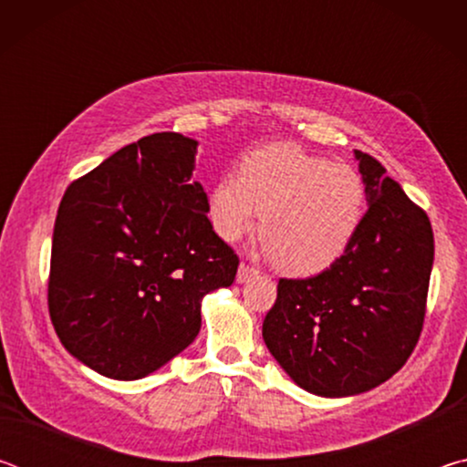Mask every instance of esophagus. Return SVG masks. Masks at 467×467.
I'll return each instance as SVG.
<instances>
[{
    "label": "esophagus",
    "mask_w": 467,
    "mask_h": 467,
    "mask_svg": "<svg viewBox=\"0 0 467 467\" xmlns=\"http://www.w3.org/2000/svg\"><path fill=\"white\" fill-rule=\"evenodd\" d=\"M255 275H257L255 267H251V265H247V264H241V265H239V272H236V282L244 284V282H249V280L255 278Z\"/></svg>",
    "instance_id": "esophagus-1"
}]
</instances>
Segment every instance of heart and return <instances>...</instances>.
<instances>
[{
    "mask_svg": "<svg viewBox=\"0 0 467 467\" xmlns=\"http://www.w3.org/2000/svg\"><path fill=\"white\" fill-rule=\"evenodd\" d=\"M367 189L348 164H329L292 144L251 152L239 181L220 179L208 197L212 228L234 243L259 223V236L275 265L292 275H313L334 265L365 218Z\"/></svg>",
    "mask_w": 467,
    "mask_h": 467,
    "instance_id": "heart-1",
    "label": "heart"
}]
</instances>
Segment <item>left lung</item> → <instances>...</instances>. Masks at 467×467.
Segmentation results:
<instances>
[{"instance_id":"obj_1","label":"left lung","mask_w":467,"mask_h":467,"mask_svg":"<svg viewBox=\"0 0 467 467\" xmlns=\"http://www.w3.org/2000/svg\"><path fill=\"white\" fill-rule=\"evenodd\" d=\"M368 210L326 272L278 282L264 342L298 387L348 398L385 383L420 337L434 259L431 220L383 164L354 150Z\"/></svg>"}]
</instances>
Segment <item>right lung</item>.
<instances>
[{
	"mask_svg": "<svg viewBox=\"0 0 467 467\" xmlns=\"http://www.w3.org/2000/svg\"><path fill=\"white\" fill-rule=\"evenodd\" d=\"M197 141L152 133L67 187L53 228L49 315L66 350L117 381L154 373L193 342L202 298L239 257L192 181Z\"/></svg>",
	"mask_w": 467,
	"mask_h": 467,
	"instance_id": "right-lung-1",
	"label": "right lung"
}]
</instances>
